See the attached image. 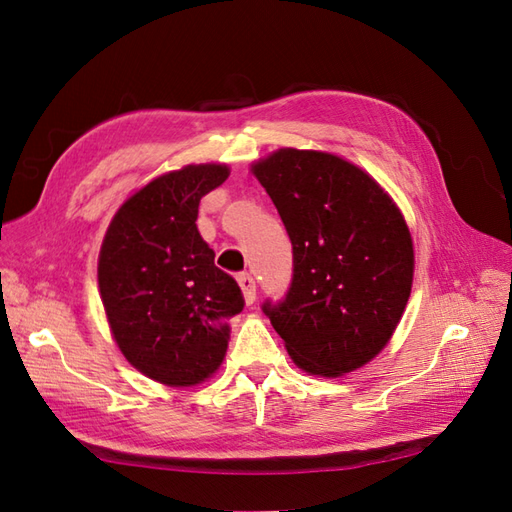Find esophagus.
<instances>
[{
	"label": "esophagus",
	"mask_w": 512,
	"mask_h": 512,
	"mask_svg": "<svg viewBox=\"0 0 512 512\" xmlns=\"http://www.w3.org/2000/svg\"><path fill=\"white\" fill-rule=\"evenodd\" d=\"M238 283H240L242 292H244L246 305H253V303H255V298H257V285H255V279H253L251 274H248V272H240V274H238Z\"/></svg>",
	"instance_id": "obj_1"
}]
</instances>
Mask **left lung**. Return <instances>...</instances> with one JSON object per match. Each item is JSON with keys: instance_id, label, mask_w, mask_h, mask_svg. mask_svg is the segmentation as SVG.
Wrapping results in <instances>:
<instances>
[{"instance_id": "1", "label": "left lung", "mask_w": 512, "mask_h": 512, "mask_svg": "<svg viewBox=\"0 0 512 512\" xmlns=\"http://www.w3.org/2000/svg\"><path fill=\"white\" fill-rule=\"evenodd\" d=\"M292 242V283L261 311L298 368L342 376L385 348L413 283L400 209L342 157L281 149L253 166Z\"/></svg>"}]
</instances>
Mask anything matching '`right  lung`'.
Segmentation results:
<instances>
[{"mask_svg":"<svg viewBox=\"0 0 512 512\" xmlns=\"http://www.w3.org/2000/svg\"><path fill=\"white\" fill-rule=\"evenodd\" d=\"M229 177L222 164L186 166L147 183L116 212L99 255V290L125 359L153 381L190 387L218 370L240 285L214 264L199 203Z\"/></svg>","mask_w":512,"mask_h":512,"instance_id":"obj_1","label":"right lung"}]
</instances>
